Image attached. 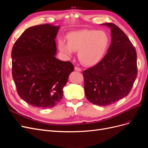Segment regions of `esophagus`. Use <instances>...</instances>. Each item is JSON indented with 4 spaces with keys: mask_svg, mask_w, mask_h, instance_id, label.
Masks as SVG:
<instances>
[{
    "mask_svg": "<svg viewBox=\"0 0 148 148\" xmlns=\"http://www.w3.org/2000/svg\"><path fill=\"white\" fill-rule=\"evenodd\" d=\"M75 71H82V69L79 68V67L78 66H75Z\"/></svg>",
    "mask_w": 148,
    "mask_h": 148,
    "instance_id": "esophagus-1",
    "label": "esophagus"
}]
</instances>
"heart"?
<instances>
[{
  "label": "heart",
  "instance_id": "obj_1",
  "mask_svg": "<svg viewBox=\"0 0 148 148\" xmlns=\"http://www.w3.org/2000/svg\"><path fill=\"white\" fill-rule=\"evenodd\" d=\"M67 43L64 40L59 42L61 52L71 57L73 51H78V56L82 63L93 66L101 60L109 46V38L103 31L82 29L69 33Z\"/></svg>",
  "mask_w": 148,
  "mask_h": 148
}]
</instances>
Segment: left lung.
<instances>
[{
    "mask_svg": "<svg viewBox=\"0 0 148 148\" xmlns=\"http://www.w3.org/2000/svg\"><path fill=\"white\" fill-rule=\"evenodd\" d=\"M101 25L110 29L111 44L102 60L83 71L84 88L89 102L106 106L130 92L137 77V56L132 43L117 25Z\"/></svg>",
    "mask_w": 148,
    "mask_h": 148,
    "instance_id": "obj_1",
    "label": "left lung"
}]
</instances>
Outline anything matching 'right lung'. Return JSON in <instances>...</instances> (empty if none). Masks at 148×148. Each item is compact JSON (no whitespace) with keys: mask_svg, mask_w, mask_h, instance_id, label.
<instances>
[{"mask_svg":"<svg viewBox=\"0 0 148 148\" xmlns=\"http://www.w3.org/2000/svg\"><path fill=\"white\" fill-rule=\"evenodd\" d=\"M60 26L44 24L26 29L12 51V77L19 96L40 109L52 108L63 97V88L74 67L56 57Z\"/></svg>","mask_w":148,"mask_h":148,"instance_id":"add662e5","label":"right lung"}]
</instances>
